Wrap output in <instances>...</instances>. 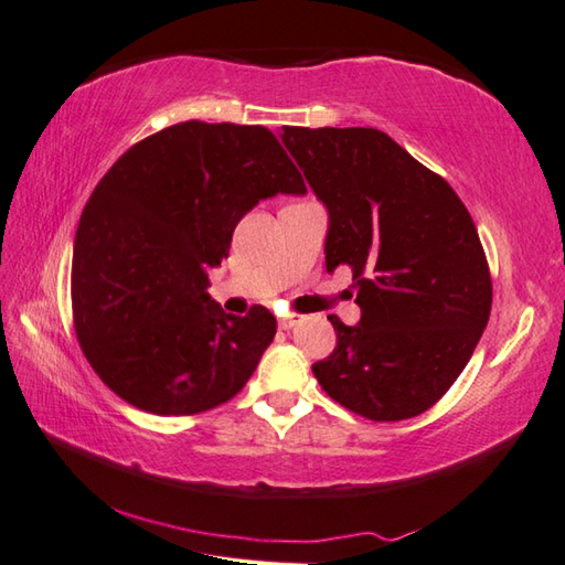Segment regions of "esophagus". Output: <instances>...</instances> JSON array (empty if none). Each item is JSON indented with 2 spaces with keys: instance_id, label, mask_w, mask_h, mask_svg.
I'll return each mask as SVG.
<instances>
[{
  "instance_id": "1",
  "label": "esophagus",
  "mask_w": 565,
  "mask_h": 565,
  "mask_svg": "<svg viewBox=\"0 0 565 565\" xmlns=\"http://www.w3.org/2000/svg\"><path fill=\"white\" fill-rule=\"evenodd\" d=\"M298 320H301L298 316H284V318H279V328L281 330H291L294 326H298Z\"/></svg>"
}]
</instances>
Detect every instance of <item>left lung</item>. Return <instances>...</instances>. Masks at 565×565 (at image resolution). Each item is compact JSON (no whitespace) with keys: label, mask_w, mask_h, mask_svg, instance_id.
I'll list each match as a JSON object with an SVG mask.
<instances>
[{"label":"left lung","mask_w":565,"mask_h":565,"mask_svg":"<svg viewBox=\"0 0 565 565\" xmlns=\"http://www.w3.org/2000/svg\"><path fill=\"white\" fill-rule=\"evenodd\" d=\"M328 211L326 267H352L356 326L313 374L332 401L379 423L435 405L488 326L493 286L456 191L376 128L279 134Z\"/></svg>","instance_id":"1"}]
</instances>
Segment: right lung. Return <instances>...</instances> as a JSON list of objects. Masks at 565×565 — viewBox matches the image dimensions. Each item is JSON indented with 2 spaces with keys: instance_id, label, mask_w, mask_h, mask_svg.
Wrapping results in <instances>:
<instances>
[{
  "instance_id": "right-lung-1",
  "label": "right lung",
  "mask_w": 565,
  "mask_h": 565,
  "mask_svg": "<svg viewBox=\"0 0 565 565\" xmlns=\"http://www.w3.org/2000/svg\"><path fill=\"white\" fill-rule=\"evenodd\" d=\"M306 194L271 130L184 121L124 152L82 211L72 310L84 356L116 395L154 415L231 401L276 318L231 316L209 296L235 225L259 201Z\"/></svg>"
}]
</instances>
